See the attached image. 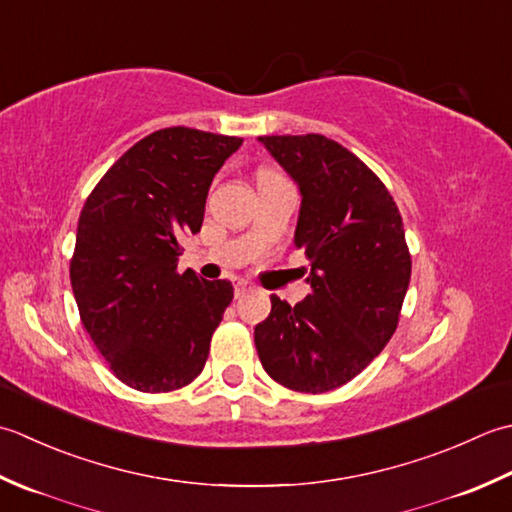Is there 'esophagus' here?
<instances>
[{"mask_svg": "<svg viewBox=\"0 0 512 512\" xmlns=\"http://www.w3.org/2000/svg\"><path fill=\"white\" fill-rule=\"evenodd\" d=\"M249 291H254V287L249 285L247 280H238V283L234 285V294H236V298H241V296L249 294Z\"/></svg>", "mask_w": 512, "mask_h": 512, "instance_id": "1", "label": "esophagus"}]
</instances>
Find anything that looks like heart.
Instances as JSON below:
<instances>
[{
  "instance_id": "1",
  "label": "heart",
  "mask_w": 512,
  "mask_h": 512,
  "mask_svg": "<svg viewBox=\"0 0 512 512\" xmlns=\"http://www.w3.org/2000/svg\"><path fill=\"white\" fill-rule=\"evenodd\" d=\"M278 172H274V170H260L258 172V179H260V176H276Z\"/></svg>"
}]
</instances>
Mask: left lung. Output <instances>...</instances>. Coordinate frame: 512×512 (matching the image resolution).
<instances>
[{
    "label": "left lung",
    "mask_w": 512,
    "mask_h": 512,
    "mask_svg": "<svg viewBox=\"0 0 512 512\" xmlns=\"http://www.w3.org/2000/svg\"><path fill=\"white\" fill-rule=\"evenodd\" d=\"M300 187L294 243L311 294L291 307L271 296L256 325L263 369L300 393L338 389L369 367L395 333L411 280L402 216L356 154L322 134L258 137Z\"/></svg>",
    "instance_id": "1"
}]
</instances>
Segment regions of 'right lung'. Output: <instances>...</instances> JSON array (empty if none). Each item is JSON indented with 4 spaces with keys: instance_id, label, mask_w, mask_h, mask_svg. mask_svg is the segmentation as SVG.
<instances>
[{
    "instance_id": "1",
    "label": "right lung",
    "mask_w": 512,
    "mask_h": 512,
    "mask_svg": "<svg viewBox=\"0 0 512 512\" xmlns=\"http://www.w3.org/2000/svg\"><path fill=\"white\" fill-rule=\"evenodd\" d=\"M243 139L163 128L134 143L83 205L70 283L110 371L143 393H168L203 371L234 298L229 280L179 274L181 238L201 232L214 174Z\"/></svg>"
}]
</instances>
